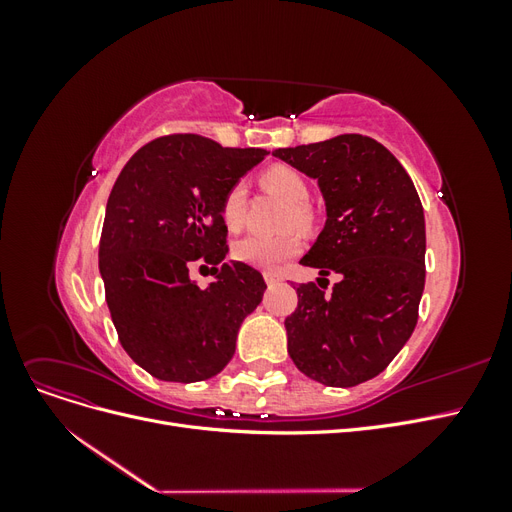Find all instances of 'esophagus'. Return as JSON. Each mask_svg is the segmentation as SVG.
Segmentation results:
<instances>
[{
  "label": "esophagus",
  "mask_w": 512,
  "mask_h": 512,
  "mask_svg": "<svg viewBox=\"0 0 512 512\" xmlns=\"http://www.w3.org/2000/svg\"><path fill=\"white\" fill-rule=\"evenodd\" d=\"M282 277H280V273H273V271H265V282L269 284V286H273V284H277L280 282Z\"/></svg>",
  "instance_id": "esophagus-1"
}]
</instances>
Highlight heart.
Listing matches in <instances>:
<instances>
[{
    "instance_id": "b5f03b06",
    "label": "heart",
    "mask_w": 512,
    "mask_h": 512,
    "mask_svg": "<svg viewBox=\"0 0 512 512\" xmlns=\"http://www.w3.org/2000/svg\"><path fill=\"white\" fill-rule=\"evenodd\" d=\"M262 188L284 198L288 203L286 222L299 228L312 224V209L307 205L309 188L307 181L299 170L290 166L277 164L260 175ZM245 200H247V185L237 181L230 185L222 200V220L230 230H239L245 218ZM301 252V239L294 232H282V235H247L239 239L232 247V254L243 265L256 269H277L282 262L294 258Z\"/></svg>"
}]
</instances>
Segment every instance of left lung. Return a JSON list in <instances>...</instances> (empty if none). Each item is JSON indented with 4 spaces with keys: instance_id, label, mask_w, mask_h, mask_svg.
Here are the masks:
<instances>
[{
    "instance_id": "left-lung-1",
    "label": "left lung",
    "mask_w": 512,
    "mask_h": 512,
    "mask_svg": "<svg viewBox=\"0 0 512 512\" xmlns=\"http://www.w3.org/2000/svg\"><path fill=\"white\" fill-rule=\"evenodd\" d=\"M273 156L316 179L327 207L301 265L320 269L318 280L339 275L331 292L314 282L297 288L299 305L284 322L290 359L327 386L376 378L416 327L425 288L421 198L393 153L363 134L275 149Z\"/></svg>"
}]
</instances>
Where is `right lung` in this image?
Masks as SVG:
<instances>
[{
  "mask_svg": "<svg viewBox=\"0 0 512 512\" xmlns=\"http://www.w3.org/2000/svg\"><path fill=\"white\" fill-rule=\"evenodd\" d=\"M267 153L173 134L138 149L119 173L106 203L100 275L123 350L153 378L220 374L241 322L262 301V275L224 260L222 200ZM196 259L212 265L207 289L189 277Z\"/></svg>",
  "mask_w": 512,
  "mask_h": 512,
  "instance_id": "add662e5",
  "label": "right lung"
}]
</instances>
